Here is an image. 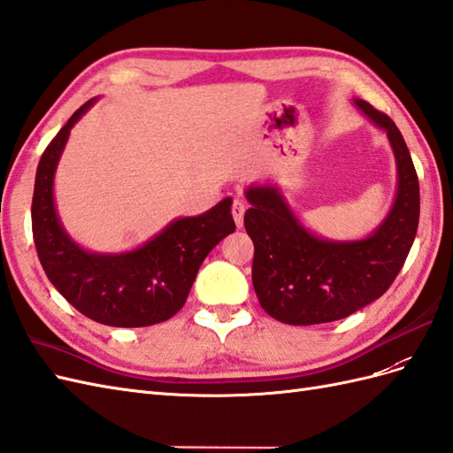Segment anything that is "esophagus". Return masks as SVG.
Here are the masks:
<instances>
[{
	"mask_svg": "<svg viewBox=\"0 0 453 453\" xmlns=\"http://www.w3.org/2000/svg\"><path fill=\"white\" fill-rule=\"evenodd\" d=\"M231 214H234L235 226H237V227H242V219H245V203L235 199V201H234V206H231Z\"/></svg>",
	"mask_w": 453,
	"mask_h": 453,
	"instance_id": "esophagus-1",
	"label": "esophagus"
}]
</instances>
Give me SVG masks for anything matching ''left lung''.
Returning <instances> with one entry per match:
<instances>
[{"mask_svg":"<svg viewBox=\"0 0 453 453\" xmlns=\"http://www.w3.org/2000/svg\"><path fill=\"white\" fill-rule=\"evenodd\" d=\"M354 105L387 132L396 158L398 189L373 234L333 241L311 234L277 185H250L245 229L254 242L252 285L260 306L288 326L348 318L387 293L396 280L419 224V180L400 130L364 99Z\"/></svg>","mask_w":453,"mask_h":453,"instance_id":"left-lung-1","label":"left lung"}]
</instances>
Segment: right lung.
Returning <instances> with one entry per match:
<instances>
[{"label":"right lung","mask_w":453,"mask_h":453,"mask_svg":"<svg viewBox=\"0 0 453 453\" xmlns=\"http://www.w3.org/2000/svg\"><path fill=\"white\" fill-rule=\"evenodd\" d=\"M96 99L80 107L43 150L32 196V234L48 280L80 314L111 327H149L178 314L191 285L219 241L235 231L231 199L201 216L176 218L142 247L91 252L66 234L57 214L53 180L73 126Z\"/></svg>","instance_id":"1"}]
</instances>
